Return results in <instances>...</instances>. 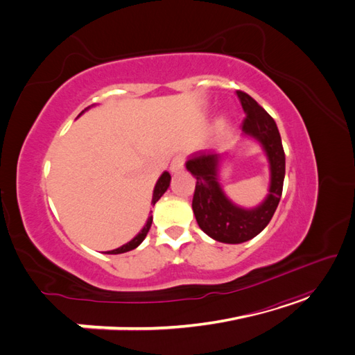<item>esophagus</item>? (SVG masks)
<instances>
[{"instance_id":"1","label":"esophagus","mask_w":355,"mask_h":355,"mask_svg":"<svg viewBox=\"0 0 355 355\" xmlns=\"http://www.w3.org/2000/svg\"><path fill=\"white\" fill-rule=\"evenodd\" d=\"M184 166H185V157L184 155H176L170 163L171 173H179V171L184 170Z\"/></svg>"}]
</instances>
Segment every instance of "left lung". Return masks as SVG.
I'll use <instances>...</instances> for the list:
<instances>
[{
    "instance_id": "left-lung-1",
    "label": "left lung",
    "mask_w": 355,
    "mask_h": 355,
    "mask_svg": "<svg viewBox=\"0 0 355 355\" xmlns=\"http://www.w3.org/2000/svg\"><path fill=\"white\" fill-rule=\"evenodd\" d=\"M237 98L245 114L241 136L261 145L270 166V187L263 201L245 209L225 194L220 184V167L228 157L227 153L202 149L191 154L185 163L187 170L197 179L192 210L198 227L210 239L227 244L249 241L265 230L280 202L286 175L284 149L272 116L247 93L237 92Z\"/></svg>"
}]
</instances>
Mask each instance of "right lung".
<instances>
[{"label": "right lung", "instance_id": "add662e5", "mask_svg": "<svg viewBox=\"0 0 355 355\" xmlns=\"http://www.w3.org/2000/svg\"><path fill=\"white\" fill-rule=\"evenodd\" d=\"M93 106H94V105L87 106V108H85L80 115H83L85 111H89L90 108H93ZM80 115H78V116H80ZM170 179H171V176H170L168 171H163V173H161V176L158 178L157 184H155V187H154V192H153V201H151L153 206H155V202H157L161 197H163L164 192L168 189V187H170ZM151 223H153V214H149L148 219H146V223L144 225V228H142L141 231H139L130 241L123 244L121 247H118V249L108 250V252H105V253H106V254H120V253H125V252H130V250L136 249V247L145 240L149 228H151Z\"/></svg>", "mask_w": 355, "mask_h": 355}]
</instances>
